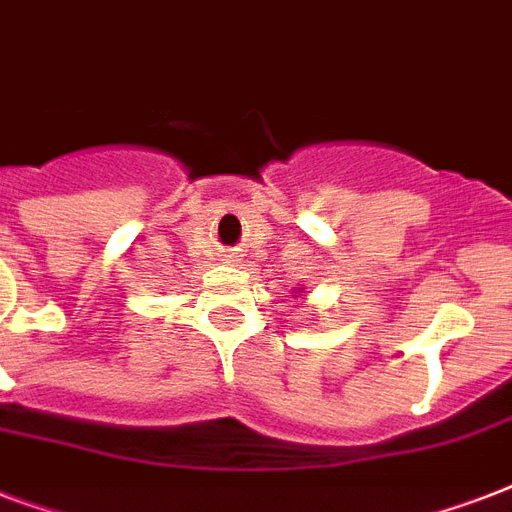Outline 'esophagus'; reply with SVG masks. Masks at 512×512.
Returning <instances> with one entry per match:
<instances>
[{"instance_id": "34e87169", "label": "esophagus", "mask_w": 512, "mask_h": 512, "mask_svg": "<svg viewBox=\"0 0 512 512\" xmlns=\"http://www.w3.org/2000/svg\"><path fill=\"white\" fill-rule=\"evenodd\" d=\"M236 260H239L236 255H225V263H236Z\"/></svg>"}]
</instances>
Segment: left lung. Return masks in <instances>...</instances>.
I'll return each instance as SVG.
<instances>
[{
  "mask_svg": "<svg viewBox=\"0 0 512 512\" xmlns=\"http://www.w3.org/2000/svg\"><path fill=\"white\" fill-rule=\"evenodd\" d=\"M297 292H303V287H300V289H297ZM297 292H295V297H297Z\"/></svg>",
  "mask_w": 512,
  "mask_h": 512,
  "instance_id": "1",
  "label": "left lung"
}]
</instances>
